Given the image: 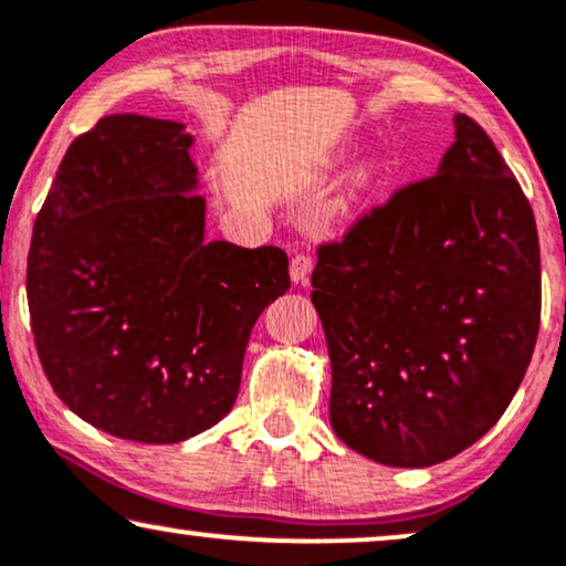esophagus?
Segmentation results:
<instances>
[{
  "mask_svg": "<svg viewBox=\"0 0 566 566\" xmlns=\"http://www.w3.org/2000/svg\"><path fill=\"white\" fill-rule=\"evenodd\" d=\"M312 268H314V262H312V258H308L306 252L293 254V260H291V281L293 283H306V277H308V273H312Z\"/></svg>",
  "mask_w": 566,
  "mask_h": 566,
  "instance_id": "esophagus-1",
  "label": "esophagus"
}]
</instances>
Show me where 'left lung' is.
I'll list each match as a JSON object with an SVG mask.
<instances>
[{"label":"left lung","instance_id":"8db88e82","mask_svg":"<svg viewBox=\"0 0 566 566\" xmlns=\"http://www.w3.org/2000/svg\"><path fill=\"white\" fill-rule=\"evenodd\" d=\"M453 123L438 175L316 252L329 422L386 467H432L474 446L515 397L538 337L531 203L486 130L461 113Z\"/></svg>","mask_w":566,"mask_h":566}]
</instances>
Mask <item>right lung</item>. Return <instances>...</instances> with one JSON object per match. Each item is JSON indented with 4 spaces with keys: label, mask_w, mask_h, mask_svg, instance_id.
I'll use <instances>...</instances> for the list:
<instances>
[{
    "label": "right lung",
    "mask_w": 566,
    "mask_h": 566,
    "mask_svg": "<svg viewBox=\"0 0 566 566\" xmlns=\"http://www.w3.org/2000/svg\"><path fill=\"white\" fill-rule=\"evenodd\" d=\"M192 136L118 113L74 138L28 254L35 350L84 422L180 443L234 407L258 316L291 289L281 247L206 242Z\"/></svg>",
    "instance_id": "add662e5"
}]
</instances>
